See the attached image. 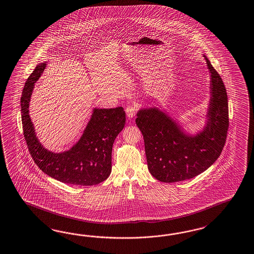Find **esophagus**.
I'll return each instance as SVG.
<instances>
[{
    "label": "esophagus",
    "mask_w": 254,
    "mask_h": 254,
    "mask_svg": "<svg viewBox=\"0 0 254 254\" xmlns=\"http://www.w3.org/2000/svg\"><path fill=\"white\" fill-rule=\"evenodd\" d=\"M125 111H126L127 117L129 118V119H132V118L135 116V113H136V110H135V108L133 106L127 107Z\"/></svg>",
    "instance_id": "34e87169"
}]
</instances>
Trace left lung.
Returning a JSON list of instances; mask_svg holds the SVG:
<instances>
[{"label":"left lung","mask_w":254,"mask_h":254,"mask_svg":"<svg viewBox=\"0 0 254 254\" xmlns=\"http://www.w3.org/2000/svg\"><path fill=\"white\" fill-rule=\"evenodd\" d=\"M210 74L209 101L200 130H186L161 107H141L136 124L142 131L147 167L159 182H182L211 167L221 155L228 128V95L220 75L203 54Z\"/></svg>","instance_id":"1"}]
</instances>
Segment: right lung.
<instances>
[{
  "label": "right lung",
  "mask_w": 254,
  "mask_h": 254,
  "mask_svg": "<svg viewBox=\"0 0 254 254\" xmlns=\"http://www.w3.org/2000/svg\"><path fill=\"white\" fill-rule=\"evenodd\" d=\"M46 66L47 62L36 66L22 92V124L30 155L39 169L59 182L81 186L104 182L111 175L112 145L126 121L124 108H94L82 135L71 148L58 153L47 149L39 142L29 115L35 83Z\"/></svg>",
  "instance_id": "obj_1"
}]
</instances>
